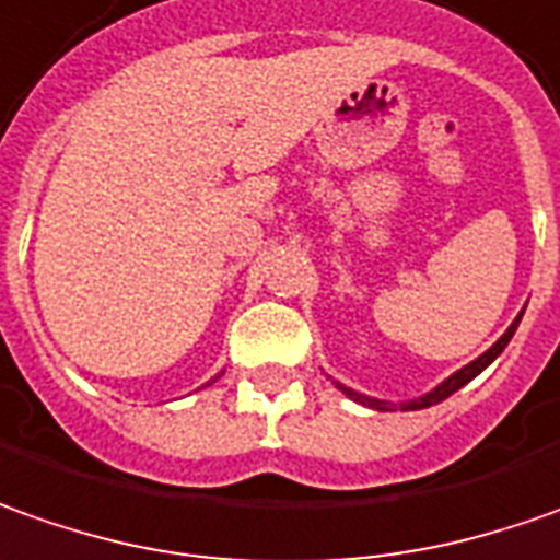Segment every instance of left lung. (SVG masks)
Wrapping results in <instances>:
<instances>
[{"label": "left lung", "instance_id": "left-lung-1", "mask_svg": "<svg viewBox=\"0 0 560 560\" xmlns=\"http://www.w3.org/2000/svg\"><path fill=\"white\" fill-rule=\"evenodd\" d=\"M521 315H524V312H521ZM521 315H518V318H515V322H512V325H509V330H505L503 337H500L497 343L490 346L485 355H478V359H475V361H469L466 368H459L456 374H451V376H447V380H444V383H439L435 389L425 392V395H420V398H410V401H401V405H392V401H380V398H371V395H361V392L349 389V386H343V383H337V386H340V392H343V395H349L352 401H359V405H368V408H374V410H392V408L423 410V408H432V405H439V401H444L447 395H454L456 389H463V386H466L469 380H475V376H478V374H481V371H485V368H488L490 361H493V359H497V355H500V352H503L505 346H509V340L515 337V330H518Z\"/></svg>", "mask_w": 560, "mask_h": 560}]
</instances>
